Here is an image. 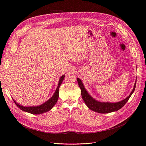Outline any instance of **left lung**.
Returning <instances> with one entry per match:
<instances>
[{
  "mask_svg": "<svg viewBox=\"0 0 146 146\" xmlns=\"http://www.w3.org/2000/svg\"><path fill=\"white\" fill-rule=\"evenodd\" d=\"M77 82L78 83V86L81 90L82 97L84 102L85 103L87 107L91 110L92 111L99 113H108L117 111L119 109H121L127 102V101L130 99L131 94L133 93L136 83V81H135L133 90L131 91L130 95L127 97L125 99L118 102L111 103L107 102H99L94 99L88 93L85 86H84L82 80L79 78H77Z\"/></svg>",
  "mask_w": 146,
  "mask_h": 146,
  "instance_id": "1",
  "label": "left lung"
}]
</instances>
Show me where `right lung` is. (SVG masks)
<instances>
[{
  "mask_svg": "<svg viewBox=\"0 0 146 146\" xmlns=\"http://www.w3.org/2000/svg\"><path fill=\"white\" fill-rule=\"evenodd\" d=\"M65 75H63L61 76L58 81V86H57L56 89L55 91V93L54 94L51 98L47 100L46 102L43 103L42 104L38 105V106H30V107H24V106H23L21 105H19V104H17L16 102L14 100L15 103L16 105L21 110H23L24 111L27 112L31 114H42L44 113L47 112L54 107V106L56 104L57 100L58 99V97H59V88L60 87V85H61V83L63 82L64 78Z\"/></svg>",
  "mask_w": 146,
  "mask_h": 146,
  "instance_id": "obj_1",
  "label": "right lung"
}]
</instances>
